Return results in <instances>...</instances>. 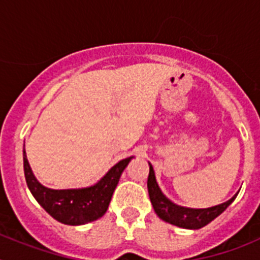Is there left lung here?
Listing matches in <instances>:
<instances>
[{"label":"left lung","mask_w":260,"mask_h":260,"mask_svg":"<svg viewBox=\"0 0 260 260\" xmlns=\"http://www.w3.org/2000/svg\"><path fill=\"white\" fill-rule=\"evenodd\" d=\"M147 187H148V194H150L151 203H152L156 215L169 224L185 229H201L206 226L212 220H215L220 213L224 212L236 198V195H234L233 198L229 199L228 202L210 208H187L182 207V206H177L176 203L169 201L160 190L157 182H156L155 172H153V168L151 164L150 174H148V180H147Z\"/></svg>","instance_id":"1"}]
</instances>
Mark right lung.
<instances>
[{
	"mask_svg": "<svg viewBox=\"0 0 260 260\" xmlns=\"http://www.w3.org/2000/svg\"><path fill=\"white\" fill-rule=\"evenodd\" d=\"M133 156L123 158L98 183L82 189L54 190L41 185L31 171L23 148V168L29 191L53 219L66 225H83L100 219L109 207L114 189Z\"/></svg>",
	"mask_w": 260,
	"mask_h": 260,
	"instance_id": "add662e5",
	"label": "right lung"
}]
</instances>
